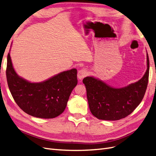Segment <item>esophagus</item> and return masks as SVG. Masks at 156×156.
<instances>
[{
    "instance_id": "34e87169",
    "label": "esophagus",
    "mask_w": 156,
    "mask_h": 156,
    "mask_svg": "<svg viewBox=\"0 0 156 156\" xmlns=\"http://www.w3.org/2000/svg\"><path fill=\"white\" fill-rule=\"evenodd\" d=\"M88 74L87 70L86 69H82L81 70H79L77 73V77L79 79H82L84 77H85Z\"/></svg>"
}]
</instances>
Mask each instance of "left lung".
<instances>
[{"mask_svg":"<svg viewBox=\"0 0 156 156\" xmlns=\"http://www.w3.org/2000/svg\"><path fill=\"white\" fill-rule=\"evenodd\" d=\"M149 77V58L147 69L139 81L126 87L115 88L93 77L84 78L88 105L92 114L98 119L118 120L133 112L143 100Z\"/></svg>","mask_w":156,"mask_h":156,"instance_id":"obj_1","label":"left lung"}]
</instances>
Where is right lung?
<instances>
[{"mask_svg":"<svg viewBox=\"0 0 156 156\" xmlns=\"http://www.w3.org/2000/svg\"><path fill=\"white\" fill-rule=\"evenodd\" d=\"M6 73L9 89L17 105L28 115L40 119H53L62 114L77 84V71L74 68L41 83L27 81L14 70L10 53Z\"/></svg>","mask_w":156,"mask_h":156,"instance_id":"add662e5","label":"right lung"}]
</instances>
